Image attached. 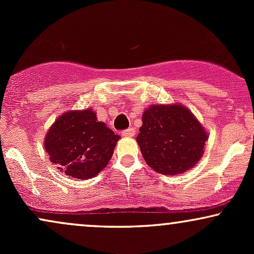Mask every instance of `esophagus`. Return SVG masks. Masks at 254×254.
Instances as JSON below:
<instances>
[{"label":"esophagus","instance_id":"esophagus-1","mask_svg":"<svg viewBox=\"0 0 254 254\" xmlns=\"http://www.w3.org/2000/svg\"><path fill=\"white\" fill-rule=\"evenodd\" d=\"M122 135L125 136V137H132L133 135H135V129H132V127H129V129L123 130V131H122Z\"/></svg>","mask_w":254,"mask_h":254}]
</instances>
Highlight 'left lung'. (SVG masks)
<instances>
[{"mask_svg": "<svg viewBox=\"0 0 254 254\" xmlns=\"http://www.w3.org/2000/svg\"><path fill=\"white\" fill-rule=\"evenodd\" d=\"M142 123L137 143L147 165L159 173H184L202 157L208 136L184 106L154 105L144 111Z\"/></svg>", "mask_w": 254, "mask_h": 254, "instance_id": "1", "label": "left lung"}]
</instances>
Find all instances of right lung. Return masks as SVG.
Listing matches in <instances>:
<instances>
[{
	"label": "right lung",
	"mask_w": 254,
	"mask_h": 254,
	"mask_svg": "<svg viewBox=\"0 0 254 254\" xmlns=\"http://www.w3.org/2000/svg\"><path fill=\"white\" fill-rule=\"evenodd\" d=\"M93 111H71L55 122L45 137V149L66 176L76 179L95 177L112 157L117 141Z\"/></svg>",
	"instance_id": "1"
}]
</instances>
